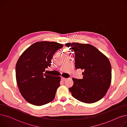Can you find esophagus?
<instances>
[{"label": "esophagus", "mask_w": 127, "mask_h": 127, "mask_svg": "<svg viewBox=\"0 0 127 127\" xmlns=\"http://www.w3.org/2000/svg\"><path fill=\"white\" fill-rule=\"evenodd\" d=\"M61 79H62V81H65V80H66V78H64V77H62V78H61Z\"/></svg>", "instance_id": "1"}]
</instances>
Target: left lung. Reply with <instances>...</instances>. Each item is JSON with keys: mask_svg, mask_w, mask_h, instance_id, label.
I'll return each instance as SVG.
<instances>
[{"mask_svg": "<svg viewBox=\"0 0 127 127\" xmlns=\"http://www.w3.org/2000/svg\"><path fill=\"white\" fill-rule=\"evenodd\" d=\"M65 45L75 52L76 68L84 70L83 79L72 78L74 85L69 90L73 97L86 103L99 101L105 96L111 83L109 59L89 44L73 42Z\"/></svg>", "mask_w": 127, "mask_h": 127, "instance_id": "1", "label": "left lung"}]
</instances>
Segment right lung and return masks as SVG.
Listing matches in <instances>:
<instances>
[{
	"label": "right lung",
	"mask_w": 127,
	"mask_h": 127,
	"mask_svg": "<svg viewBox=\"0 0 127 127\" xmlns=\"http://www.w3.org/2000/svg\"><path fill=\"white\" fill-rule=\"evenodd\" d=\"M63 45L57 42H36L26 49L16 65V79L19 92L28 102L37 106L54 99L61 77L44 74L50 66L55 52Z\"/></svg>",
	"instance_id": "1"
}]
</instances>
